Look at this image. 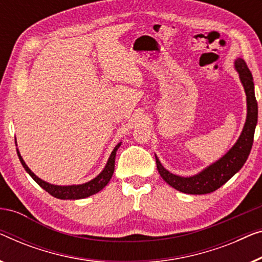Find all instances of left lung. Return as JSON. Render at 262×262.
<instances>
[{
  "label": "left lung",
  "mask_w": 262,
  "mask_h": 262,
  "mask_svg": "<svg viewBox=\"0 0 262 262\" xmlns=\"http://www.w3.org/2000/svg\"><path fill=\"white\" fill-rule=\"evenodd\" d=\"M235 67L240 74L242 85L245 87L247 96V119L240 138L235 145L221 159L208 166L199 175L192 177H181L169 172L163 168L161 162L156 157V164L159 175L162 176L169 185L176 190L192 195H203L215 191L222 187L227 181H229L247 161L249 152L252 150L254 132L257 123V101L254 93L253 75L247 67L245 60L237 59Z\"/></svg>",
  "instance_id": "left-lung-1"
}]
</instances>
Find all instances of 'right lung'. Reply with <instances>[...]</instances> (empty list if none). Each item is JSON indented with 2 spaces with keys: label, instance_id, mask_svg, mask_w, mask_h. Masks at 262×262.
I'll list each match as a JSON object with an SVG mask.
<instances>
[{
  "label": "right lung",
  "instance_id": "obj_1",
  "mask_svg": "<svg viewBox=\"0 0 262 262\" xmlns=\"http://www.w3.org/2000/svg\"><path fill=\"white\" fill-rule=\"evenodd\" d=\"M120 146V143L117 145L115 149H113L111 156H110L107 164H106L105 169L101 171L99 175H98L94 180L87 182L85 184H80V185H67V187H61V185H54V184H49L47 182H45L42 180H40L35 173H34L32 170H30L27 164H26L24 159H22L20 152L17 151V156L20 158L21 164L24 165V168L26 169L34 181L36 182L37 184L40 185L41 188H43L48 194H51L52 196L56 197V199L60 200H79V199H85V197H89L91 195L97 194L98 191H100L106 184L108 183L110 180L113 175V171H115V159H116V152L118 150V147Z\"/></svg>",
  "mask_w": 262,
  "mask_h": 262
}]
</instances>
